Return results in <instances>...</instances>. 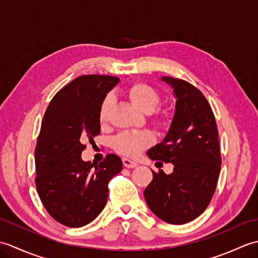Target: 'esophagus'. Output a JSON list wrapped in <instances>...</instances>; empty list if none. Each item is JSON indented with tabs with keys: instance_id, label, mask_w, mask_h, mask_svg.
<instances>
[{
	"instance_id": "obj_1",
	"label": "esophagus",
	"mask_w": 258,
	"mask_h": 258,
	"mask_svg": "<svg viewBox=\"0 0 258 258\" xmlns=\"http://www.w3.org/2000/svg\"><path fill=\"white\" fill-rule=\"evenodd\" d=\"M123 165H124L125 167H127V168H133V167L138 166V163L134 162V161H131L130 158L123 157Z\"/></svg>"
}]
</instances>
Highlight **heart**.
I'll return each mask as SVG.
<instances>
[{
	"mask_svg": "<svg viewBox=\"0 0 258 258\" xmlns=\"http://www.w3.org/2000/svg\"><path fill=\"white\" fill-rule=\"evenodd\" d=\"M126 95L134 106L145 113L152 112L160 102V95L154 87L142 82L131 84L126 89ZM111 105L112 98L109 96L104 98L98 112V119L102 124L106 123ZM152 140V134L149 131H128L118 134L113 141V146L122 154L133 157L149 146Z\"/></svg>",
	"mask_w": 258,
	"mask_h": 258,
	"instance_id": "1",
	"label": "heart"
}]
</instances>
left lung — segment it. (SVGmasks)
Returning a JSON list of instances; mask_svg holds the SVG:
<instances>
[{
  "instance_id": "obj_1",
  "label": "left lung",
  "mask_w": 258,
  "mask_h": 258,
  "mask_svg": "<svg viewBox=\"0 0 258 258\" xmlns=\"http://www.w3.org/2000/svg\"><path fill=\"white\" fill-rule=\"evenodd\" d=\"M162 81L173 87L175 113L165 139L147 155L172 163L174 169L169 175L152 171L144 196L157 217L179 225L195 220L210 204L221 172V147L214 113L203 93L180 79L163 76Z\"/></svg>"
}]
</instances>
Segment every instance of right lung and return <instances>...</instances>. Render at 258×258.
<instances>
[{"label":"right lung","mask_w":258,"mask_h":258,"mask_svg":"<svg viewBox=\"0 0 258 258\" xmlns=\"http://www.w3.org/2000/svg\"><path fill=\"white\" fill-rule=\"evenodd\" d=\"M119 82L109 75H83L59 90L42 120L35 149V184L47 213L69 227L94 221L107 202L108 182L122 171V160L108 154L84 162L85 143L101 133L100 106Z\"/></svg>","instance_id":"obj_1"}]
</instances>
